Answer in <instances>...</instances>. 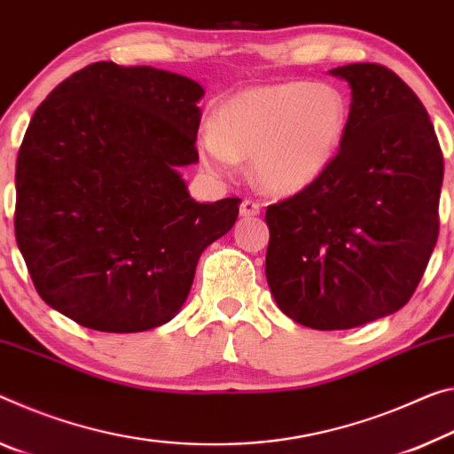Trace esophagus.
<instances>
[{"mask_svg": "<svg viewBox=\"0 0 454 454\" xmlns=\"http://www.w3.org/2000/svg\"><path fill=\"white\" fill-rule=\"evenodd\" d=\"M240 214L242 215H256V214H261V204H258L256 200H250V198L242 200Z\"/></svg>", "mask_w": 454, "mask_h": 454, "instance_id": "esophagus-1", "label": "esophagus"}]
</instances>
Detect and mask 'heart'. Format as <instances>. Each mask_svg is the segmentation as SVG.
I'll return each instance as SVG.
<instances>
[{"label":"heart","instance_id":"1","mask_svg":"<svg viewBox=\"0 0 454 454\" xmlns=\"http://www.w3.org/2000/svg\"><path fill=\"white\" fill-rule=\"evenodd\" d=\"M348 100L335 86L305 81L258 86L222 106L215 131L201 137V161L230 174L253 157L256 182L293 193L325 174L348 133Z\"/></svg>","mask_w":454,"mask_h":454}]
</instances>
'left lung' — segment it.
Instances as JSON below:
<instances>
[{
    "label": "left lung",
    "mask_w": 454,
    "mask_h": 454,
    "mask_svg": "<svg viewBox=\"0 0 454 454\" xmlns=\"http://www.w3.org/2000/svg\"><path fill=\"white\" fill-rule=\"evenodd\" d=\"M348 133L317 182L266 207V280L301 325L351 329L404 307L438 239L442 151L414 90L382 64L333 68Z\"/></svg>",
    "instance_id": "obj_1"
}]
</instances>
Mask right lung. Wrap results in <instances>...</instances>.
Returning <instances> with one entry per match:
<instances>
[{"mask_svg":"<svg viewBox=\"0 0 454 454\" xmlns=\"http://www.w3.org/2000/svg\"><path fill=\"white\" fill-rule=\"evenodd\" d=\"M192 78L95 62L35 109L18 151L16 242L35 291L78 325L135 333L176 317L200 254L240 198L198 204L177 168L198 161Z\"/></svg>","mask_w":454,"mask_h":454,"instance_id":"add662e5","label":"right lung"}]
</instances>
